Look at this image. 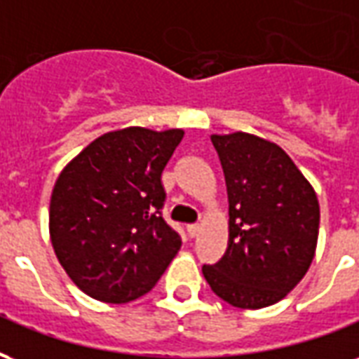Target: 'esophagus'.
Masks as SVG:
<instances>
[{"instance_id":"esophagus-1","label":"esophagus","mask_w":359,"mask_h":359,"mask_svg":"<svg viewBox=\"0 0 359 359\" xmlns=\"http://www.w3.org/2000/svg\"><path fill=\"white\" fill-rule=\"evenodd\" d=\"M187 231H188V234L194 238V236H198V234H200V231H202V229H200V225H188Z\"/></svg>"}]
</instances>
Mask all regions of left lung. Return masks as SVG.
Segmentation results:
<instances>
[{
    "label": "left lung",
    "instance_id": "obj_1",
    "mask_svg": "<svg viewBox=\"0 0 359 359\" xmlns=\"http://www.w3.org/2000/svg\"><path fill=\"white\" fill-rule=\"evenodd\" d=\"M229 196V246L203 265L211 290L234 308L283 300L308 273L319 234V202L277 144L246 133L213 134Z\"/></svg>",
    "mask_w": 359,
    "mask_h": 359
}]
</instances>
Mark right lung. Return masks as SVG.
<instances>
[{
  "mask_svg": "<svg viewBox=\"0 0 359 359\" xmlns=\"http://www.w3.org/2000/svg\"><path fill=\"white\" fill-rule=\"evenodd\" d=\"M184 130L128 126L95 138L59 175L50 236L82 292L126 304L149 292L180 250L165 223L161 172Z\"/></svg>",
  "mask_w": 359,
  "mask_h": 359,
  "instance_id": "add662e5",
  "label": "right lung"
}]
</instances>
